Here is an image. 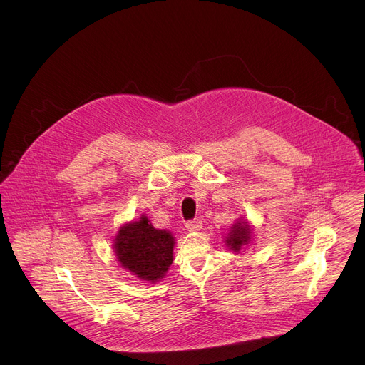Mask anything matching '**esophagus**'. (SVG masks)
Wrapping results in <instances>:
<instances>
[{
    "mask_svg": "<svg viewBox=\"0 0 365 365\" xmlns=\"http://www.w3.org/2000/svg\"><path fill=\"white\" fill-rule=\"evenodd\" d=\"M186 230L190 231V232H196V231H200L202 228V221L200 220H193V221H189L186 222Z\"/></svg>",
    "mask_w": 365,
    "mask_h": 365,
    "instance_id": "1",
    "label": "esophagus"
}]
</instances>
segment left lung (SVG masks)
Segmentation results:
<instances>
[{
  "label": "left lung",
  "instance_id": "8db88e82",
  "mask_svg": "<svg viewBox=\"0 0 365 365\" xmlns=\"http://www.w3.org/2000/svg\"><path fill=\"white\" fill-rule=\"evenodd\" d=\"M252 240V227L247 220H237L232 227L230 228V232L225 237V245L228 250L234 251L235 254H240L241 250L248 247Z\"/></svg>",
  "mask_w": 365,
  "mask_h": 365
}]
</instances>
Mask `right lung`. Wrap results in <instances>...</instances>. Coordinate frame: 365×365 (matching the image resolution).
Instances as JSON below:
<instances>
[{
  "instance_id": "1",
  "label": "right lung",
  "mask_w": 365,
  "mask_h": 365,
  "mask_svg": "<svg viewBox=\"0 0 365 365\" xmlns=\"http://www.w3.org/2000/svg\"><path fill=\"white\" fill-rule=\"evenodd\" d=\"M114 252L123 269L140 280L155 283L173 263L175 237L168 230L154 228L145 215L123 224L114 238Z\"/></svg>"
}]
</instances>
